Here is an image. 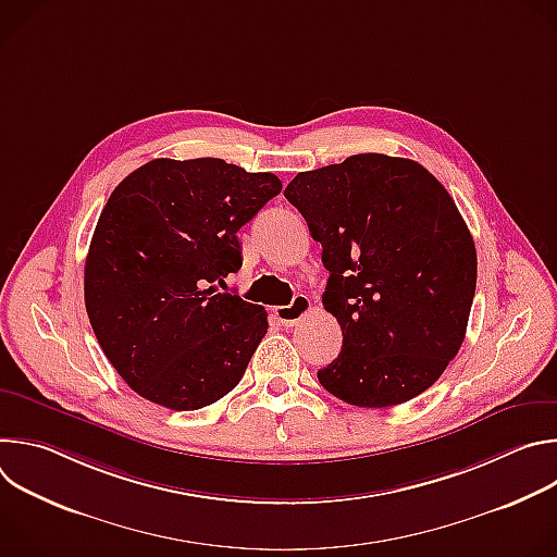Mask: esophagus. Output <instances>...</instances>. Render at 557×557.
<instances>
[{
    "label": "esophagus",
    "mask_w": 557,
    "mask_h": 557,
    "mask_svg": "<svg viewBox=\"0 0 557 557\" xmlns=\"http://www.w3.org/2000/svg\"><path fill=\"white\" fill-rule=\"evenodd\" d=\"M310 312V299L306 295H295L288 306H277L275 317L277 322L284 326H295L299 324L304 317Z\"/></svg>",
    "instance_id": "esophagus-1"
}]
</instances>
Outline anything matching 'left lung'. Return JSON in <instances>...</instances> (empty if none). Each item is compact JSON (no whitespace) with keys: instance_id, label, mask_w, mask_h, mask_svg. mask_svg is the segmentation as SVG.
<instances>
[{"instance_id":"1","label":"left lung","mask_w":557,"mask_h":557,"mask_svg":"<svg viewBox=\"0 0 557 557\" xmlns=\"http://www.w3.org/2000/svg\"><path fill=\"white\" fill-rule=\"evenodd\" d=\"M286 200L322 243L339 357L317 372L337 399L389 408L456 357L475 293L473 237L447 189L410 158L355 153L297 174Z\"/></svg>"}]
</instances>
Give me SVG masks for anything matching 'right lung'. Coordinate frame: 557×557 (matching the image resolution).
<instances>
[{
	"label": "right lung",
	"mask_w": 557,
	"mask_h": 557,
	"mask_svg": "<svg viewBox=\"0 0 557 557\" xmlns=\"http://www.w3.org/2000/svg\"><path fill=\"white\" fill-rule=\"evenodd\" d=\"M280 191L275 174L222 158H156L112 191L86 258V310L143 399L187 412L240 383L267 310L215 286L243 267L237 231Z\"/></svg>",
	"instance_id": "add662e5"
}]
</instances>
